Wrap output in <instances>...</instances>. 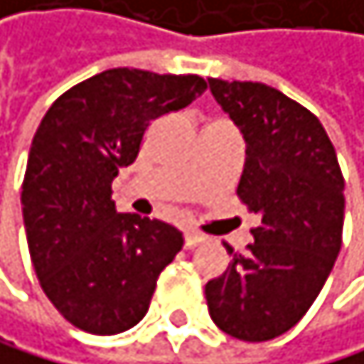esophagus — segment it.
Listing matches in <instances>:
<instances>
[{"label": "esophagus", "instance_id": "obj_1", "mask_svg": "<svg viewBox=\"0 0 364 364\" xmlns=\"http://www.w3.org/2000/svg\"><path fill=\"white\" fill-rule=\"evenodd\" d=\"M203 240H206V235L199 233V231H186V247L188 249H195L197 245H201Z\"/></svg>", "mask_w": 364, "mask_h": 364}]
</instances>
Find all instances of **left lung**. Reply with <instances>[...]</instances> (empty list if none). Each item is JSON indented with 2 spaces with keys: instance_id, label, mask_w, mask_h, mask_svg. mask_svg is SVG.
<instances>
[{
  "instance_id": "obj_1",
  "label": "left lung",
  "mask_w": 364,
  "mask_h": 364,
  "mask_svg": "<svg viewBox=\"0 0 364 364\" xmlns=\"http://www.w3.org/2000/svg\"><path fill=\"white\" fill-rule=\"evenodd\" d=\"M247 142L237 199L260 222L245 254L206 283L213 321L231 338L265 342L301 319L342 247L344 176L333 142L308 108L277 87L208 79Z\"/></svg>"
}]
</instances>
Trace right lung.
I'll list each match as a JSON object with an SVG mask.
<instances>
[{
  "mask_svg": "<svg viewBox=\"0 0 364 364\" xmlns=\"http://www.w3.org/2000/svg\"><path fill=\"white\" fill-rule=\"evenodd\" d=\"M206 87L197 74L115 68L63 92L40 122L22 181L26 242L40 288L72 326L115 336L149 310L183 233L117 213L110 183L151 122Z\"/></svg>",
  "mask_w": 364,
  "mask_h": 364,
  "instance_id": "add662e5",
  "label": "right lung"
}]
</instances>
